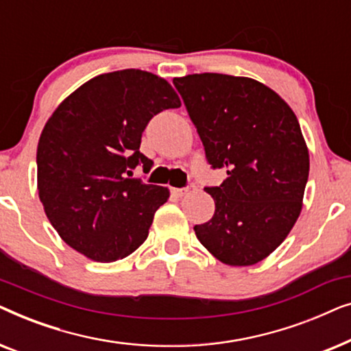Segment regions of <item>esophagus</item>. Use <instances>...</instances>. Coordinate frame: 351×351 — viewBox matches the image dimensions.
I'll use <instances>...</instances> for the list:
<instances>
[{
  "label": "esophagus",
  "mask_w": 351,
  "mask_h": 351,
  "mask_svg": "<svg viewBox=\"0 0 351 351\" xmlns=\"http://www.w3.org/2000/svg\"><path fill=\"white\" fill-rule=\"evenodd\" d=\"M189 193V189H172V195H176L177 198H180V196H184V195H186Z\"/></svg>",
  "instance_id": "1"
}]
</instances>
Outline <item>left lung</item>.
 I'll list each match as a JSON object with an SVG mask.
<instances>
[{
    "label": "left lung",
    "mask_w": 351,
    "mask_h": 351,
    "mask_svg": "<svg viewBox=\"0 0 351 351\" xmlns=\"http://www.w3.org/2000/svg\"><path fill=\"white\" fill-rule=\"evenodd\" d=\"M213 169L227 171L209 222L196 238L220 262L246 267L275 251L294 227L308 180L300 124L275 90L256 80L195 73L172 81Z\"/></svg>",
    "instance_id": "1"
}]
</instances>
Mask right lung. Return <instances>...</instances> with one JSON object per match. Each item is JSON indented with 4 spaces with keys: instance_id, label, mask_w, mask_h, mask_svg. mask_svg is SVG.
Returning <instances> with one entry per match:
<instances>
[{
    "instance_id": "obj_1",
    "label": "right lung",
    "mask_w": 351,
    "mask_h": 351,
    "mask_svg": "<svg viewBox=\"0 0 351 351\" xmlns=\"http://www.w3.org/2000/svg\"><path fill=\"white\" fill-rule=\"evenodd\" d=\"M166 80L128 69L99 75L62 102L36 152L38 193L47 219L75 251L97 262L132 254L148 237L169 190L132 177L153 161L141 153L155 114L179 108Z\"/></svg>"
}]
</instances>
